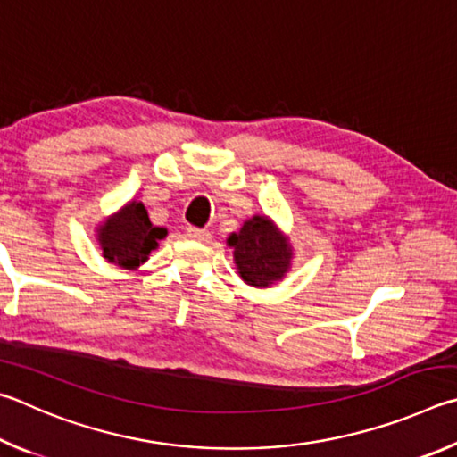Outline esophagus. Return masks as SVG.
<instances>
[{
    "label": "esophagus",
    "instance_id": "1",
    "mask_svg": "<svg viewBox=\"0 0 457 457\" xmlns=\"http://www.w3.org/2000/svg\"><path fill=\"white\" fill-rule=\"evenodd\" d=\"M187 237L190 238V241H198V243H208V241H211V233H208V230L195 228V227H188L187 228Z\"/></svg>",
    "mask_w": 457,
    "mask_h": 457
}]
</instances>
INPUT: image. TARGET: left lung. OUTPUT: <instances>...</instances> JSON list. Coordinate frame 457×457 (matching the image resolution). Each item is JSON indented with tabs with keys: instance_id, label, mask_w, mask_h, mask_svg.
Returning a JSON list of instances; mask_svg holds the SVG:
<instances>
[{
	"instance_id": "left-lung-1",
	"label": "left lung",
	"mask_w": 457,
	"mask_h": 457,
	"mask_svg": "<svg viewBox=\"0 0 457 457\" xmlns=\"http://www.w3.org/2000/svg\"><path fill=\"white\" fill-rule=\"evenodd\" d=\"M233 249L237 273L254 289H269L283 281L293 267L295 249L278 224L267 214H254L238 233L227 238Z\"/></svg>"
}]
</instances>
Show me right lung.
I'll return each instance as SVG.
<instances>
[{
	"label": "right lung",
	"instance_id": "right-lung-1",
	"mask_svg": "<svg viewBox=\"0 0 457 457\" xmlns=\"http://www.w3.org/2000/svg\"><path fill=\"white\" fill-rule=\"evenodd\" d=\"M166 235V228L150 222L146 206L136 198L128 200L120 211L96 227V241L102 249V257L112 265L130 270L144 265Z\"/></svg>",
	"mask_w": 457,
	"mask_h": 457
}]
</instances>
